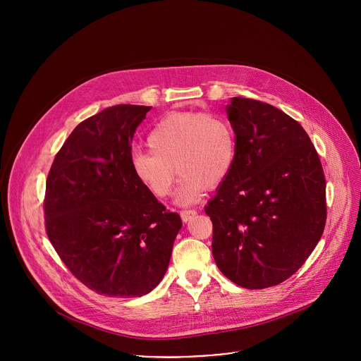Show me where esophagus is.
<instances>
[{
	"label": "esophagus",
	"instance_id": "1",
	"mask_svg": "<svg viewBox=\"0 0 361 361\" xmlns=\"http://www.w3.org/2000/svg\"><path fill=\"white\" fill-rule=\"evenodd\" d=\"M197 215V212L195 209H187V211H181L180 216L183 219V222H188L192 218H195Z\"/></svg>",
	"mask_w": 361,
	"mask_h": 361
}]
</instances>
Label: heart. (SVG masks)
<instances>
[{"mask_svg":"<svg viewBox=\"0 0 361 361\" xmlns=\"http://www.w3.org/2000/svg\"><path fill=\"white\" fill-rule=\"evenodd\" d=\"M150 152H135L133 176L158 199L173 190L176 171L181 176L176 202L185 206L202 199L204 187L219 185L235 161V133L218 114L173 112L147 136Z\"/></svg>","mask_w":361,"mask_h":361,"instance_id":"b5f03b06","label":"heart"}]
</instances>
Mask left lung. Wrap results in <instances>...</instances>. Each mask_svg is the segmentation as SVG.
<instances>
[{"label":"left lung","mask_w":361,"mask_h":361,"mask_svg":"<svg viewBox=\"0 0 361 361\" xmlns=\"http://www.w3.org/2000/svg\"><path fill=\"white\" fill-rule=\"evenodd\" d=\"M233 169L204 207L214 224L219 271L249 290L294 275L314 250L326 222V183L310 137L281 109L233 98Z\"/></svg>","instance_id":"1"}]
</instances>
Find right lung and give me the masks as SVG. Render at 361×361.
Here are the masks:
<instances>
[{"instance_id": "obj_1", "label": "right lung", "mask_w": 361, "mask_h": 361, "mask_svg": "<svg viewBox=\"0 0 361 361\" xmlns=\"http://www.w3.org/2000/svg\"><path fill=\"white\" fill-rule=\"evenodd\" d=\"M150 108L116 105L82 121L47 180L45 226L55 252L87 288L109 297L154 290L183 225L131 171V140Z\"/></svg>"}]
</instances>
